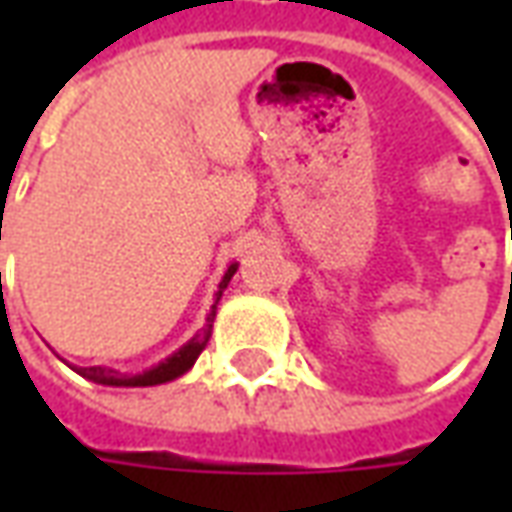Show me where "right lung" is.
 Instances as JSON below:
<instances>
[{
    "label": "right lung",
    "instance_id": "right-lung-1",
    "mask_svg": "<svg viewBox=\"0 0 512 512\" xmlns=\"http://www.w3.org/2000/svg\"><path fill=\"white\" fill-rule=\"evenodd\" d=\"M235 274V266L227 268V274H224L222 285H219V293H216V304H219V299H222L224 288H227V282L233 279ZM216 304H213L211 315H208V321H205V326L200 329V334L191 340L189 345H183L178 354H172L167 359V362H161L158 367H153V370H145L142 376H117V373H112V370H104V367H79L76 373L84 378H90V381H95V384H109V386H156V384H167V381H172V378L183 376L186 370H189L194 362H197V356L202 354V348L208 345V340H211V332H213V315H216Z\"/></svg>",
    "mask_w": 512,
    "mask_h": 512
}]
</instances>
